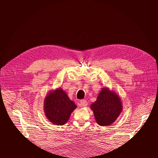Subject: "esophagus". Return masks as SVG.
Returning a JSON list of instances; mask_svg holds the SVG:
<instances>
[{
  "label": "esophagus",
  "mask_w": 158,
  "mask_h": 158,
  "mask_svg": "<svg viewBox=\"0 0 158 158\" xmlns=\"http://www.w3.org/2000/svg\"><path fill=\"white\" fill-rule=\"evenodd\" d=\"M88 105V103H87V101H85V99H82L81 100V101L80 102V107H86Z\"/></svg>",
  "instance_id": "esophagus-1"
}]
</instances>
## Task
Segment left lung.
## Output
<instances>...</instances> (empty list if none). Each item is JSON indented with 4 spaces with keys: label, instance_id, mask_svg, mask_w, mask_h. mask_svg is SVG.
Masks as SVG:
<instances>
[{
    "label": "left lung",
    "instance_id": "obj_1",
    "mask_svg": "<svg viewBox=\"0 0 158 158\" xmlns=\"http://www.w3.org/2000/svg\"><path fill=\"white\" fill-rule=\"evenodd\" d=\"M97 123L100 126L111 125L123 111V105L119 95L109 88L103 87L96 101L90 106Z\"/></svg>",
    "mask_w": 158,
    "mask_h": 158
}]
</instances>
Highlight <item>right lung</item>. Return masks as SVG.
Wrapping results in <instances>:
<instances>
[{
	"instance_id": "1",
	"label": "right lung",
	"mask_w": 158,
	"mask_h": 158,
	"mask_svg": "<svg viewBox=\"0 0 158 158\" xmlns=\"http://www.w3.org/2000/svg\"><path fill=\"white\" fill-rule=\"evenodd\" d=\"M76 107L75 103L61 88L50 91L44 99L45 117L53 125H64Z\"/></svg>"
}]
</instances>
